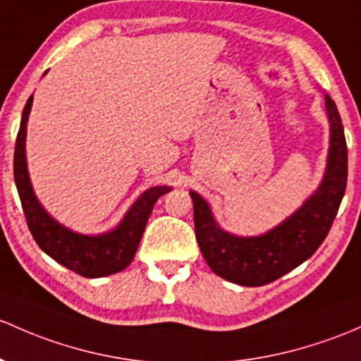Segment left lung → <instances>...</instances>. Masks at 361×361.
Masks as SVG:
<instances>
[{"mask_svg":"<svg viewBox=\"0 0 361 361\" xmlns=\"http://www.w3.org/2000/svg\"><path fill=\"white\" fill-rule=\"evenodd\" d=\"M325 107L331 121L327 173L317 193L275 230L252 238L226 233L214 223L206 200L190 192L197 242L218 276L245 287L267 286L305 263L325 240L348 181L346 136L336 102L329 94H325Z\"/></svg>","mask_w":361,"mask_h":361,"instance_id":"obj_1","label":"left lung"}]
</instances>
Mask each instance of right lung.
<instances>
[{
    "label": "right lung",
    "mask_w": 361,
    "mask_h": 361,
    "mask_svg": "<svg viewBox=\"0 0 361 361\" xmlns=\"http://www.w3.org/2000/svg\"><path fill=\"white\" fill-rule=\"evenodd\" d=\"M30 105H32V97H29L22 112L20 128L15 142L13 176L25 221L34 240L56 263L86 279H98L124 270L135 257L154 204L171 188L154 187L147 190L133 204L123 223L105 235L88 237L63 228L41 207L30 187L27 164H25V128H27Z\"/></svg>",
    "instance_id": "1"
}]
</instances>
